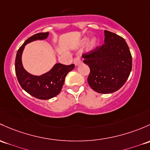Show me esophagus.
I'll return each mask as SVG.
<instances>
[{
  "instance_id": "34e87169",
  "label": "esophagus",
  "mask_w": 150,
  "mask_h": 150,
  "mask_svg": "<svg viewBox=\"0 0 150 150\" xmlns=\"http://www.w3.org/2000/svg\"><path fill=\"white\" fill-rule=\"evenodd\" d=\"M81 63H82V62H81V60H80V58H77V59H75V60H74V64H75V66L80 65Z\"/></svg>"
}]
</instances>
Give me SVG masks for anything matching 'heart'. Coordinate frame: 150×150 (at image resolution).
<instances>
[{
	"mask_svg": "<svg viewBox=\"0 0 150 150\" xmlns=\"http://www.w3.org/2000/svg\"><path fill=\"white\" fill-rule=\"evenodd\" d=\"M88 41H89V38L88 37H86L83 38V39H82V40L80 41V45H81V46L86 45V44L88 42ZM98 45V40L97 38H96V37L93 38V39L90 41L89 44H88V50H95L96 47H97Z\"/></svg>",
	"mask_w": 150,
	"mask_h": 150,
	"instance_id": "b5f03b06",
	"label": "heart"
}]
</instances>
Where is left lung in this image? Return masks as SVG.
<instances>
[{"mask_svg":"<svg viewBox=\"0 0 150 150\" xmlns=\"http://www.w3.org/2000/svg\"><path fill=\"white\" fill-rule=\"evenodd\" d=\"M104 44L83 55L90 67L88 83L99 93H111L122 87L132 67V57L125 39L105 30Z\"/></svg>","mask_w":150,"mask_h":150,"instance_id":"1","label":"left lung"}]
</instances>
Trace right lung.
<instances>
[{
	"label": "right lung",
	"mask_w": 150,
	"mask_h": 150,
	"mask_svg": "<svg viewBox=\"0 0 150 150\" xmlns=\"http://www.w3.org/2000/svg\"><path fill=\"white\" fill-rule=\"evenodd\" d=\"M49 32L38 33L26 39L18 49L15 60V71L17 79L21 88L31 96L41 100H48L60 93L67 74L75 67L73 64L64 65L56 63L52 68L41 75H34L23 68L22 54L25 46L30 42L37 40H45Z\"/></svg>",
	"instance_id": "right-lung-1"
}]
</instances>
